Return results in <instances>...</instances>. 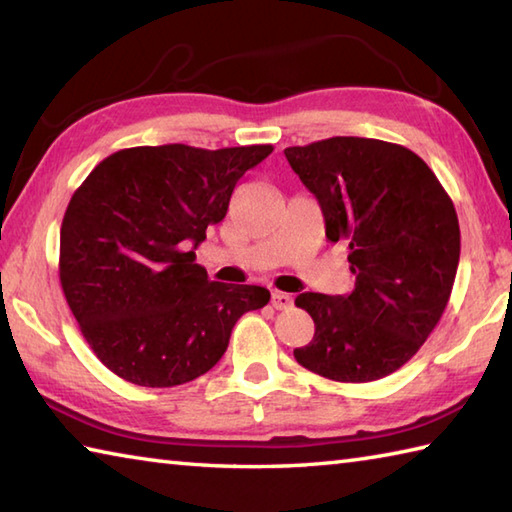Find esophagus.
I'll return each instance as SVG.
<instances>
[{"label": "esophagus", "mask_w": 512, "mask_h": 512, "mask_svg": "<svg viewBox=\"0 0 512 512\" xmlns=\"http://www.w3.org/2000/svg\"><path fill=\"white\" fill-rule=\"evenodd\" d=\"M291 305H294V300H291V296L285 294V291H271V307L289 309Z\"/></svg>", "instance_id": "esophagus-1"}]
</instances>
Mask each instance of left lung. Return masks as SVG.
Listing matches in <instances>:
<instances>
[{"label":"left lung","instance_id":"1","mask_svg":"<svg viewBox=\"0 0 512 512\" xmlns=\"http://www.w3.org/2000/svg\"><path fill=\"white\" fill-rule=\"evenodd\" d=\"M318 198L331 243H349L356 287L305 291L314 340L302 367L336 382H373L409 362L440 322L460 263L451 196L420 156L398 143L331 137L285 150Z\"/></svg>","mask_w":512,"mask_h":512}]
</instances>
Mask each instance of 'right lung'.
Segmentation results:
<instances>
[{
  "mask_svg": "<svg viewBox=\"0 0 512 512\" xmlns=\"http://www.w3.org/2000/svg\"><path fill=\"white\" fill-rule=\"evenodd\" d=\"M271 145H141L110 154L72 194L59 280L95 356L125 382L176 387L223 358L256 285L212 283L194 249L227 214L238 179Z\"/></svg>",
  "mask_w": 512,
  "mask_h": 512,
  "instance_id": "right-lung-1",
  "label": "right lung"
}]
</instances>
